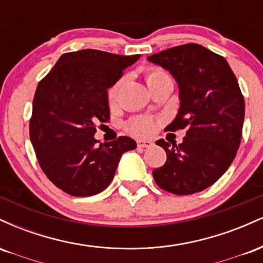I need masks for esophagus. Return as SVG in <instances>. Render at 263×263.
<instances>
[{"label":"esophagus","mask_w":263,"mask_h":263,"mask_svg":"<svg viewBox=\"0 0 263 263\" xmlns=\"http://www.w3.org/2000/svg\"><path fill=\"white\" fill-rule=\"evenodd\" d=\"M152 141L148 140H138L137 141V146L141 147V148H148V147L152 146Z\"/></svg>","instance_id":"esophagus-1"}]
</instances>
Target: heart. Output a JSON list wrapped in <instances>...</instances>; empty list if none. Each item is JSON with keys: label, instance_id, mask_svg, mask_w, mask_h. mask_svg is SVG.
<instances>
[{"label": "heart", "instance_id": "obj_1", "mask_svg": "<svg viewBox=\"0 0 263 263\" xmlns=\"http://www.w3.org/2000/svg\"><path fill=\"white\" fill-rule=\"evenodd\" d=\"M165 78H168V75L158 68H149L146 73V81L148 85L156 83V81L158 80L165 79ZM121 84V80L117 81V83H115L114 85L110 87V90H108L107 98L110 104H114V102L117 100V98H119ZM126 128H127L128 132H131V134H134L136 136H148L152 134L153 129H155V123L152 122V120L147 119V117H135V119L129 120L127 122Z\"/></svg>", "mask_w": 263, "mask_h": 263}]
</instances>
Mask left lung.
Segmentation results:
<instances>
[{
	"label": "left lung",
	"mask_w": 263,
	"mask_h": 263,
	"mask_svg": "<svg viewBox=\"0 0 263 263\" xmlns=\"http://www.w3.org/2000/svg\"><path fill=\"white\" fill-rule=\"evenodd\" d=\"M168 70L179 89L170 131L184 129L180 144L159 140L167 161L153 171L157 185L177 195L209 188L228 171L240 146L245 101L225 58L199 44H183L148 57Z\"/></svg>",
	"instance_id": "1"
}]
</instances>
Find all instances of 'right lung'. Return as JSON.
I'll return each mask as SVG.
<instances>
[{"label": "right lung", "mask_w": 263, "mask_h": 263, "mask_svg": "<svg viewBox=\"0 0 263 263\" xmlns=\"http://www.w3.org/2000/svg\"><path fill=\"white\" fill-rule=\"evenodd\" d=\"M138 58L95 49L65 53L38 84L29 137L45 176L63 192L99 194L123 153L137 147L127 136L100 144L93 136L96 123L110 117L107 89Z\"/></svg>", "instance_id": "add662e5"}]
</instances>
